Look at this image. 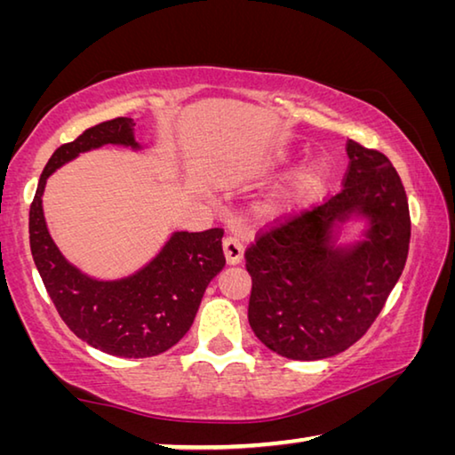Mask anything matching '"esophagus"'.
<instances>
[{
  "mask_svg": "<svg viewBox=\"0 0 455 455\" xmlns=\"http://www.w3.org/2000/svg\"><path fill=\"white\" fill-rule=\"evenodd\" d=\"M222 251H225L227 263L228 265H236L243 260L244 255V244L238 236H227L225 243H222Z\"/></svg>",
  "mask_w": 455,
  "mask_h": 455,
  "instance_id": "1",
  "label": "esophagus"
}]
</instances>
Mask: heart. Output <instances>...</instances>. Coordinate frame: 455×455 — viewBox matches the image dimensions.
Listing matches in <instances>:
<instances>
[{
  "mask_svg": "<svg viewBox=\"0 0 455 455\" xmlns=\"http://www.w3.org/2000/svg\"><path fill=\"white\" fill-rule=\"evenodd\" d=\"M281 163H284L287 160V156L284 154H281ZM321 184V172L317 166H305L301 168L295 174V179L291 180L289 184V190L287 195H284V203L287 204H299V203H305V200H309L315 192H317Z\"/></svg>",
  "mask_w": 455,
  "mask_h": 455,
  "instance_id": "heart-1",
  "label": "heart"
}]
</instances>
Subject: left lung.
<instances>
[{
	"mask_svg": "<svg viewBox=\"0 0 455 455\" xmlns=\"http://www.w3.org/2000/svg\"><path fill=\"white\" fill-rule=\"evenodd\" d=\"M343 190L260 235L244 252L252 279L249 323L268 349L317 361L365 335L403 273L410 206L387 156L347 142ZM364 222L341 242L344 225Z\"/></svg>",
	"mask_w": 455,
	"mask_h": 455,
	"instance_id": "obj_1",
	"label": "left lung"
}]
</instances>
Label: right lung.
<instances>
[{"instance_id":"1","label":"right lung","mask_w":455,"mask_h":455,"mask_svg":"<svg viewBox=\"0 0 455 455\" xmlns=\"http://www.w3.org/2000/svg\"><path fill=\"white\" fill-rule=\"evenodd\" d=\"M106 144L142 150L132 118L88 128L52 154L29 209V246L60 317L82 341L116 357L142 359L171 349L187 335L209 283L225 267L222 228L176 230L150 263L122 279L102 281L72 265L45 225L42 196L50 176L82 152Z\"/></svg>"}]
</instances>
